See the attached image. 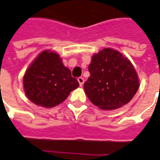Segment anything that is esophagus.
Returning <instances> with one entry per match:
<instances>
[{
    "mask_svg": "<svg viewBox=\"0 0 160 160\" xmlns=\"http://www.w3.org/2000/svg\"><path fill=\"white\" fill-rule=\"evenodd\" d=\"M78 81H79L80 87H82V85L84 84V79L82 77H80V78H78Z\"/></svg>",
    "mask_w": 160,
    "mask_h": 160,
    "instance_id": "esophagus-1",
    "label": "esophagus"
}]
</instances>
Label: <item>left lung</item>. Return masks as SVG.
I'll return each instance as SVG.
<instances>
[{
    "mask_svg": "<svg viewBox=\"0 0 160 160\" xmlns=\"http://www.w3.org/2000/svg\"><path fill=\"white\" fill-rule=\"evenodd\" d=\"M90 77L84 83L91 102L104 110H112L130 102L139 88V80L128 58L117 50L104 48L92 56Z\"/></svg>",
    "mask_w": 160,
    "mask_h": 160,
    "instance_id": "obj_1",
    "label": "left lung"
}]
</instances>
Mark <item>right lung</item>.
<instances>
[{
  "label": "right lung",
  "instance_id": "add662e5",
  "mask_svg": "<svg viewBox=\"0 0 160 160\" xmlns=\"http://www.w3.org/2000/svg\"><path fill=\"white\" fill-rule=\"evenodd\" d=\"M23 89L30 102L43 108L62 103L80 85L72 77L57 52L45 50L35 58L23 75Z\"/></svg>",
  "mask_w": 160,
  "mask_h": 160
}]
</instances>
